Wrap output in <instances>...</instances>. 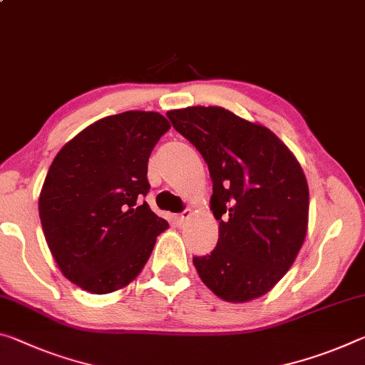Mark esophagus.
<instances>
[{
  "instance_id": "34e87169",
  "label": "esophagus",
  "mask_w": 365,
  "mask_h": 365,
  "mask_svg": "<svg viewBox=\"0 0 365 365\" xmlns=\"http://www.w3.org/2000/svg\"><path fill=\"white\" fill-rule=\"evenodd\" d=\"M190 216H192V212H190L188 210H185L183 212L177 214V216H175V222H177L178 227H185V225H187V222L190 221Z\"/></svg>"
}]
</instances>
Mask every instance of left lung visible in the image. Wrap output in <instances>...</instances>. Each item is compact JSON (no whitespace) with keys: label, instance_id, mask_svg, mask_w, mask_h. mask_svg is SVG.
<instances>
[{"label":"left lung","instance_id":"1","mask_svg":"<svg viewBox=\"0 0 365 365\" xmlns=\"http://www.w3.org/2000/svg\"><path fill=\"white\" fill-rule=\"evenodd\" d=\"M203 155L212 180L217 245L193 257L201 281L227 302L262 297L287 273L307 232L302 167L273 131L221 107L167 112Z\"/></svg>","mask_w":365,"mask_h":365}]
</instances>
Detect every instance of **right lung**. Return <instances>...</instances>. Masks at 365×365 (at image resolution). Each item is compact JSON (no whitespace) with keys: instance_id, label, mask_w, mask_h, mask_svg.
<instances>
[{"instance_id":"1","label":"right lung","mask_w":365,"mask_h":365,"mask_svg":"<svg viewBox=\"0 0 365 365\" xmlns=\"http://www.w3.org/2000/svg\"><path fill=\"white\" fill-rule=\"evenodd\" d=\"M170 128L158 112L110 115L66 143L38 198L40 222L61 273L92 294L135 279L169 227L143 198L148 160Z\"/></svg>"}]
</instances>
